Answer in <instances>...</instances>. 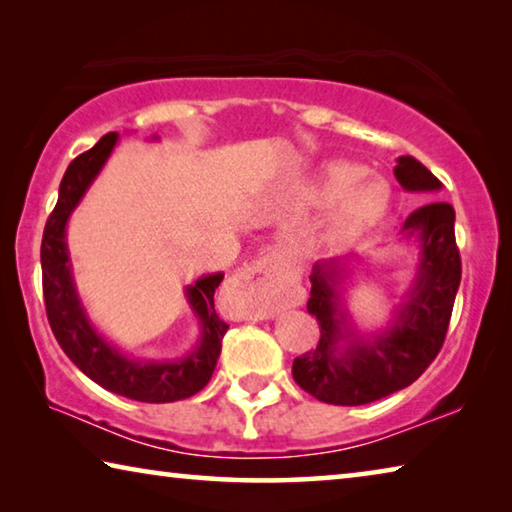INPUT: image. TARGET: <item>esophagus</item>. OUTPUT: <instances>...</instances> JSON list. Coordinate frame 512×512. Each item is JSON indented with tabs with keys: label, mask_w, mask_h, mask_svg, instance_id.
I'll use <instances>...</instances> for the list:
<instances>
[{
	"label": "esophagus",
	"mask_w": 512,
	"mask_h": 512,
	"mask_svg": "<svg viewBox=\"0 0 512 512\" xmlns=\"http://www.w3.org/2000/svg\"><path fill=\"white\" fill-rule=\"evenodd\" d=\"M233 292L240 297L245 317L254 321L274 317V312L285 303L272 258H258L245 267L233 281Z\"/></svg>",
	"instance_id": "34e87169"
}]
</instances>
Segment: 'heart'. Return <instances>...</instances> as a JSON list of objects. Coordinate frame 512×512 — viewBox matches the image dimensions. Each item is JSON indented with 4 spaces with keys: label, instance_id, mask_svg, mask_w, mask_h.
<instances>
[{
    "label": "heart",
    "instance_id": "b5f03b06",
    "mask_svg": "<svg viewBox=\"0 0 512 512\" xmlns=\"http://www.w3.org/2000/svg\"><path fill=\"white\" fill-rule=\"evenodd\" d=\"M364 168L351 161H333L321 168L315 200L330 204L328 238L346 242L369 231L389 209V188L378 179H362Z\"/></svg>",
    "mask_w": 512,
    "mask_h": 512
}]
</instances>
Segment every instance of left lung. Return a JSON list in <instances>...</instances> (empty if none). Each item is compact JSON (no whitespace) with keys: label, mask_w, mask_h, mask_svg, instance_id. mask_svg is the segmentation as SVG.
<instances>
[{"label":"left lung","mask_w":512,"mask_h":512,"mask_svg":"<svg viewBox=\"0 0 512 512\" xmlns=\"http://www.w3.org/2000/svg\"><path fill=\"white\" fill-rule=\"evenodd\" d=\"M393 175L405 191H441V182L414 157H398ZM402 231L420 242L416 279L393 324L378 335L357 333L342 303L348 258L317 263L310 274L308 312L317 317L319 344L292 364L294 382L328 405L355 407L391 396L425 373L445 342L461 256L454 238V209L432 202L416 209Z\"/></svg>","instance_id":"obj_1"}]
</instances>
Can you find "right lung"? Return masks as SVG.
I'll use <instances>...</instances> for the list:
<instances>
[{"mask_svg":"<svg viewBox=\"0 0 512 512\" xmlns=\"http://www.w3.org/2000/svg\"><path fill=\"white\" fill-rule=\"evenodd\" d=\"M119 134L110 132L92 150L71 161L60 182L56 209L51 211L42 233V292L47 306L49 326L67 357L89 380L103 389L139 402H175L195 396L209 384L215 362L220 357L222 337L227 324L213 306L215 288L224 274H211L188 285L186 297L195 317L200 319V342L191 353L179 360H132L107 344L89 324L83 303L78 299L74 276H71L65 229L71 211L83 200L89 184L101 173L103 164L116 146Z\"/></svg>","mask_w":512,"mask_h":512,"instance_id":"1","label":"right lung"}]
</instances>
